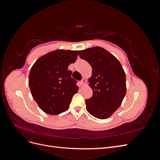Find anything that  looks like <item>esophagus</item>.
<instances>
[{
    "label": "esophagus",
    "mask_w": 160,
    "mask_h": 160,
    "mask_svg": "<svg viewBox=\"0 0 160 160\" xmlns=\"http://www.w3.org/2000/svg\"><path fill=\"white\" fill-rule=\"evenodd\" d=\"M85 83H86V80L84 79H82V80L80 81V85H81V86H83V85L85 84Z\"/></svg>",
    "instance_id": "34e87169"
}]
</instances>
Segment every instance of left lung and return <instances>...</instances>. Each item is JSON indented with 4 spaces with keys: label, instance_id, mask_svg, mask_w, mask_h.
Listing matches in <instances>:
<instances>
[{
    "label": "left lung",
    "instance_id": "left-lung-1",
    "mask_svg": "<svg viewBox=\"0 0 160 160\" xmlns=\"http://www.w3.org/2000/svg\"><path fill=\"white\" fill-rule=\"evenodd\" d=\"M81 59L92 67L89 79L93 95L85 100L86 109L95 118H109L122 103L126 94V77L117 58L100 47L79 51Z\"/></svg>",
    "mask_w": 160,
    "mask_h": 160
}]
</instances>
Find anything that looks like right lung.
<instances>
[{
  "instance_id": "right-lung-1",
  "label": "right lung",
  "mask_w": 160,
  "mask_h": 160,
  "mask_svg": "<svg viewBox=\"0 0 160 160\" xmlns=\"http://www.w3.org/2000/svg\"><path fill=\"white\" fill-rule=\"evenodd\" d=\"M77 56V51L57 50L42 56L32 65L28 85L34 100L46 113L64 112L78 91L77 81L72 78V71L68 69Z\"/></svg>"
}]
</instances>
